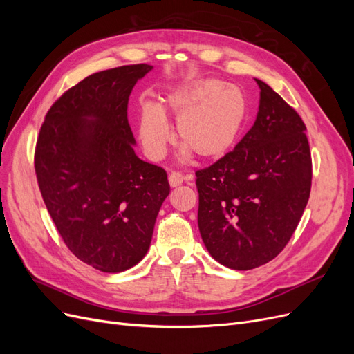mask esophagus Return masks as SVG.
Instances as JSON below:
<instances>
[{"instance_id": "34e87169", "label": "esophagus", "mask_w": 354, "mask_h": 354, "mask_svg": "<svg viewBox=\"0 0 354 354\" xmlns=\"http://www.w3.org/2000/svg\"><path fill=\"white\" fill-rule=\"evenodd\" d=\"M186 178L181 176L180 173H171L169 174V177H168V181H169V186L171 187H177V186H180L181 183H183Z\"/></svg>"}]
</instances>
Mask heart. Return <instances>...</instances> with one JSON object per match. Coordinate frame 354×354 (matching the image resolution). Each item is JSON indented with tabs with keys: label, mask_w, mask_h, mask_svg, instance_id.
Here are the masks:
<instances>
[{
	"label": "heart",
	"mask_w": 354,
	"mask_h": 354,
	"mask_svg": "<svg viewBox=\"0 0 354 354\" xmlns=\"http://www.w3.org/2000/svg\"><path fill=\"white\" fill-rule=\"evenodd\" d=\"M165 112L176 120L181 158L196 153L202 160H218L236 146L248 120V97L238 85L218 78H202L171 88L162 106L143 103L138 137L151 159L164 158L171 140Z\"/></svg>",
	"instance_id": "b5f03b06"
}]
</instances>
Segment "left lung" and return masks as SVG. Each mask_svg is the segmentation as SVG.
Returning <instances> with one entry per match:
<instances>
[{
    "label": "left lung",
    "mask_w": 354,
    "mask_h": 354,
    "mask_svg": "<svg viewBox=\"0 0 354 354\" xmlns=\"http://www.w3.org/2000/svg\"><path fill=\"white\" fill-rule=\"evenodd\" d=\"M255 122L232 152L196 171L198 226L216 261L251 270L272 261L295 232L312 187L306 125L261 80Z\"/></svg>",
    "instance_id": "left-lung-1"
}]
</instances>
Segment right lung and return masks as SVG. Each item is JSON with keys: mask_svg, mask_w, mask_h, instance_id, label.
<instances>
[{"mask_svg": "<svg viewBox=\"0 0 354 354\" xmlns=\"http://www.w3.org/2000/svg\"><path fill=\"white\" fill-rule=\"evenodd\" d=\"M151 65L93 73L46 115L35 173L42 199L71 252L94 269L120 273L142 261L160 205L165 169L134 152L128 97Z\"/></svg>", "mask_w": 354, "mask_h": 354, "instance_id": "right-lung-1", "label": "right lung"}]
</instances>
